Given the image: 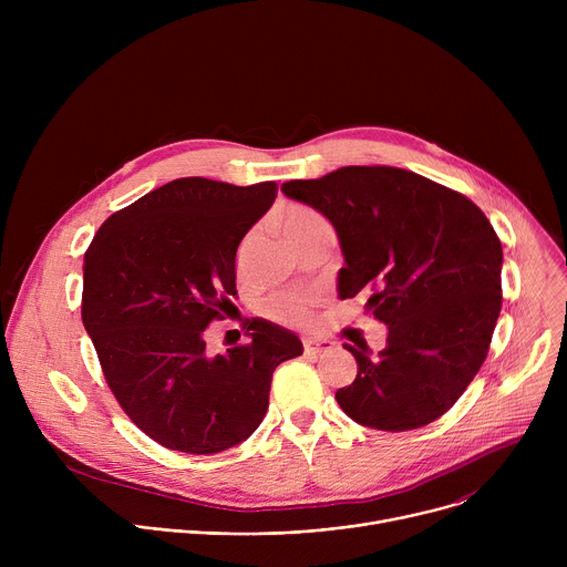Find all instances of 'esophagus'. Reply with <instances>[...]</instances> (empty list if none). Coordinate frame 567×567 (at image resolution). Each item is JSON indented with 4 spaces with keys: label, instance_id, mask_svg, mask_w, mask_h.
<instances>
[{
    "label": "esophagus",
    "instance_id": "1",
    "mask_svg": "<svg viewBox=\"0 0 567 567\" xmlns=\"http://www.w3.org/2000/svg\"><path fill=\"white\" fill-rule=\"evenodd\" d=\"M302 346H305L307 357H318V354L330 352L334 348V343L328 341V339H305Z\"/></svg>",
    "mask_w": 567,
    "mask_h": 567
}]
</instances>
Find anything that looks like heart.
<instances>
[{"mask_svg": "<svg viewBox=\"0 0 567 567\" xmlns=\"http://www.w3.org/2000/svg\"><path fill=\"white\" fill-rule=\"evenodd\" d=\"M328 226L326 217L320 213H316L309 206H300L293 204L285 210L282 215V230L285 235L296 241L298 237ZM254 241H256V233H249L245 239H241L239 251H237V265L241 267L249 258V251L254 249ZM316 305V296L313 293H302V291H289V293H276L274 298H269L267 302V313L280 322H307L311 316V307Z\"/></svg>", "mask_w": 567, "mask_h": 567, "instance_id": "heart-1", "label": "heart"}]
</instances>
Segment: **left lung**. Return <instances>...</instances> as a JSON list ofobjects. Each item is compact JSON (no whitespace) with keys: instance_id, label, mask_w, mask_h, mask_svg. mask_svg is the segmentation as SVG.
<instances>
[{"instance_id":"left-lung-1","label":"left lung","mask_w":567,"mask_h":567,"mask_svg":"<svg viewBox=\"0 0 567 567\" xmlns=\"http://www.w3.org/2000/svg\"><path fill=\"white\" fill-rule=\"evenodd\" d=\"M282 193L332 221L346 258L339 296L368 291V311L388 326L377 354L346 346L359 372L337 390L339 406L392 433L442 417L487 359L503 307L489 219L464 195L390 166H346Z\"/></svg>"}]
</instances>
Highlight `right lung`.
<instances>
[{"mask_svg":"<svg viewBox=\"0 0 567 567\" xmlns=\"http://www.w3.org/2000/svg\"><path fill=\"white\" fill-rule=\"evenodd\" d=\"M276 182L233 186L184 177L107 217L83 265V326L125 415L171 451L210 455L265 420L274 370L300 339L254 318L249 341L210 354L241 237L271 208Z\"/></svg>","mask_w":567,"mask_h":567,"instance_id":"1","label":"right lung"}]
</instances>
